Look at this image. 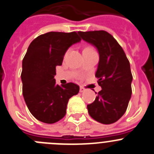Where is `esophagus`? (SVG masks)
I'll return each mask as SVG.
<instances>
[{"label": "esophagus", "instance_id": "esophagus-1", "mask_svg": "<svg viewBox=\"0 0 154 154\" xmlns=\"http://www.w3.org/2000/svg\"><path fill=\"white\" fill-rule=\"evenodd\" d=\"M85 91V88L83 87H80V92H84Z\"/></svg>", "mask_w": 154, "mask_h": 154}]
</instances>
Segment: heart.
I'll return each mask as SVG.
<instances>
[{
  "instance_id": "1",
  "label": "heart",
  "mask_w": 154,
  "mask_h": 154,
  "mask_svg": "<svg viewBox=\"0 0 154 154\" xmlns=\"http://www.w3.org/2000/svg\"><path fill=\"white\" fill-rule=\"evenodd\" d=\"M89 49H93L92 47H90V46H88V47L85 48V49H84V50H89Z\"/></svg>"
}]
</instances>
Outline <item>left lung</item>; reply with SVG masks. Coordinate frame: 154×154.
I'll return each instance as SVG.
<instances>
[{
	"mask_svg": "<svg viewBox=\"0 0 154 154\" xmlns=\"http://www.w3.org/2000/svg\"><path fill=\"white\" fill-rule=\"evenodd\" d=\"M78 33L98 49L100 57L95 77L101 90L94 102L87 105L88 114L99 123H115L124 115L131 97L133 76L129 60L116 39L106 31Z\"/></svg>",
	"mask_w": 154,
	"mask_h": 154,
	"instance_id": "1",
	"label": "left lung"
}]
</instances>
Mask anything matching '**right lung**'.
<instances>
[{
    "label": "right lung",
    "instance_id": "1",
    "mask_svg": "<svg viewBox=\"0 0 154 154\" xmlns=\"http://www.w3.org/2000/svg\"><path fill=\"white\" fill-rule=\"evenodd\" d=\"M80 40L76 32H49L29 44L22 63V91L28 109L38 121L53 124L64 118L69 99L79 91L75 83L56 85L54 75L66 50Z\"/></svg>",
    "mask_w": 154,
    "mask_h": 154
}]
</instances>
